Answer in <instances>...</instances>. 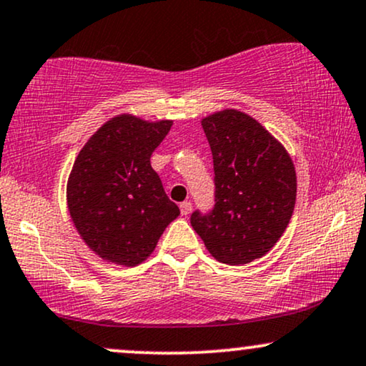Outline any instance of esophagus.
Listing matches in <instances>:
<instances>
[{"label":"esophagus","instance_id":"obj_1","mask_svg":"<svg viewBox=\"0 0 366 366\" xmlns=\"http://www.w3.org/2000/svg\"><path fill=\"white\" fill-rule=\"evenodd\" d=\"M179 210H182V215H189V213H192V203L183 202L182 205H179Z\"/></svg>","mask_w":366,"mask_h":366}]
</instances>
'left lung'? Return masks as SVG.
Masks as SVG:
<instances>
[{
  "label": "left lung",
  "mask_w": 366,
  "mask_h": 366,
  "mask_svg": "<svg viewBox=\"0 0 366 366\" xmlns=\"http://www.w3.org/2000/svg\"><path fill=\"white\" fill-rule=\"evenodd\" d=\"M213 158L215 205L194 210L192 227L224 264L267 254L291 220L296 172L287 151L254 117L229 109L202 121Z\"/></svg>",
  "instance_id": "obj_1"
}]
</instances>
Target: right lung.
I'll return each instance as SVG.
<instances>
[{
	"instance_id": "obj_1",
	"label": "right lung",
	"mask_w": 366,
	"mask_h": 366,
	"mask_svg": "<svg viewBox=\"0 0 366 366\" xmlns=\"http://www.w3.org/2000/svg\"><path fill=\"white\" fill-rule=\"evenodd\" d=\"M172 126V121L117 116L90 137L75 159L67 184L69 212L99 257L127 267L141 264L179 215L151 168V154Z\"/></svg>"
}]
</instances>
